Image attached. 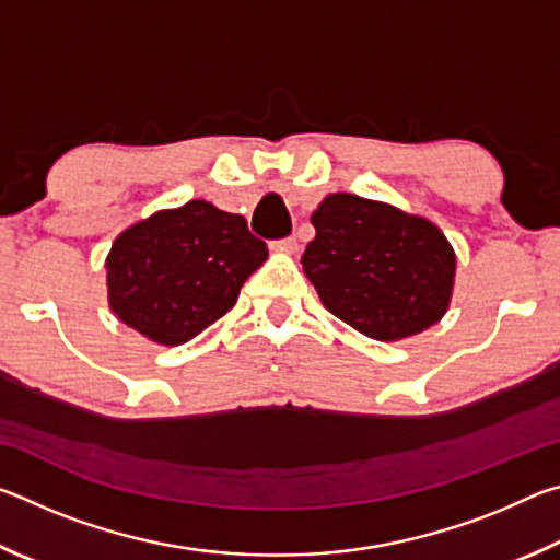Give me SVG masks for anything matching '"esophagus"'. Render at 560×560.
Segmentation results:
<instances>
[{
  "mask_svg": "<svg viewBox=\"0 0 560 560\" xmlns=\"http://www.w3.org/2000/svg\"><path fill=\"white\" fill-rule=\"evenodd\" d=\"M271 246L273 249H281V252H296L299 249V242H296V236H283V240H279V242H271Z\"/></svg>",
  "mask_w": 560,
  "mask_h": 560,
  "instance_id": "34e87169",
  "label": "esophagus"
}]
</instances>
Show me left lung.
<instances>
[{
    "label": "left lung",
    "instance_id": "8db88e82",
    "mask_svg": "<svg viewBox=\"0 0 560 560\" xmlns=\"http://www.w3.org/2000/svg\"><path fill=\"white\" fill-rule=\"evenodd\" d=\"M301 264L324 306L360 334L400 340L447 314L454 249L430 220L338 192L311 214Z\"/></svg>",
    "mask_w": 560,
    "mask_h": 560
}]
</instances>
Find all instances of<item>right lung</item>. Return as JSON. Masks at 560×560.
Returning <instances> with one entry per match:
<instances>
[{"label":"right lung","mask_w":560,"mask_h":560,"mask_svg":"<svg viewBox=\"0 0 560 560\" xmlns=\"http://www.w3.org/2000/svg\"><path fill=\"white\" fill-rule=\"evenodd\" d=\"M267 257V244L242 214L189 200L128 226L113 242L110 311L160 346H183L234 306Z\"/></svg>","instance_id":"obj_1"}]
</instances>
